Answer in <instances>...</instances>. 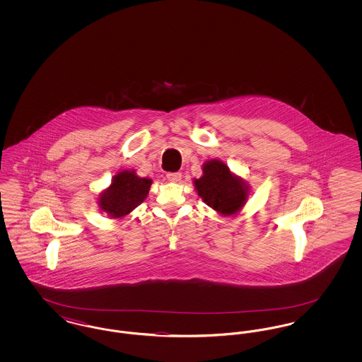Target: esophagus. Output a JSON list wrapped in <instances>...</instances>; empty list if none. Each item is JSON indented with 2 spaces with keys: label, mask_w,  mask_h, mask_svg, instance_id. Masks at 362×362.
<instances>
[{
  "label": "esophagus",
  "mask_w": 362,
  "mask_h": 362,
  "mask_svg": "<svg viewBox=\"0 0 362 362\" xmlns=\"http://www.w3.org/2000/svg\"><path fill=\"white\" fill-rule=\"evenodd\" d=\"M167 179H168L170 182H173V183H176V182H180V179H182V173H167Z\"/></svg>",
  "instance_id": "34e87169"
}]
</instances>
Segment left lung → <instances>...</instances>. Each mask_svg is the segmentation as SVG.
I'll use <instances>...</instances> for the list:
<instances>
[{
  "label": "left lung",
  "mask_w": 362,
  "mask_h": 362,
  "mask_svg": "<svg viewBox=\"0 0 362 362\" xmlns=\"http://www.w3.org/2000/svg\"><path fill=\"white\" fill-rule=\"evenodd\" d=\"M192 183L207 206L224 217H235L240 213L251 195L248 182L232 173L218 158L206 160L202 164V176Z\"/></svg>",
  "instance_id": "8db88e82"
}]
</instances>
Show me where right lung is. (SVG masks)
Here are the masks:
<instances>
[{"mask_svg": "<svg viewBox=\"0 0 362 362\" xmlns=\"http://www.w3.org/2000/svg\"><path fill=\"white\" fill-rule=\"evenodd\" d=\"M151 186L152 179L138 176L136 170H121L99 192L98 205L108 217L123 218L146 199Z\"/></svg>", "mask_w": 362, "mask_h": 362, "instance_id": "1", "label": "right lung"}]
</instances>
